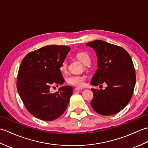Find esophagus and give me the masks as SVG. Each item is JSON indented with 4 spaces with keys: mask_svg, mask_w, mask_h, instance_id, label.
<instances>
[{
    "mask_svg": "<svg viewBox=\"0 0 148 148\" xmlns=\"http://www.w3.org/2000/svg\"><path fill=\"white\" fill-rule=\"evenodd\" d=\"M75 91H79V90H83V88H76L74 89Z\"/></svg>",
    "mask_w": 148,
    "mask_h": 148,
    "instance_id": "1",
    "label": "esophagus"
}]
</instances>
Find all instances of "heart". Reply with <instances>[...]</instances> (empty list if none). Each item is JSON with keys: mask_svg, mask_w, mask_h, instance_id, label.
I'll return each instance as SVG.
<instances>
[{"mask_svg": "<svg viewBox=\"0 0 148 148\" xmlns=\"http://www.w3.org/2000/svg\"><path fill=\"white\" fill-rule=\"evenodd\" d=\"M76 57L83 63L84 65H88L90 64L91 59L89 55L86 53L81 52L76 55ZM60 69L62 72H65L67 69V62L64 61L62 62ZM86 77L84 75H69L66 77V82L70 85L81 88L84 86L85 82Z\"/></svg>", "mask_w": 148, "mask_h": 148, "instance_id": "obj_1", "label": "heart"}]
</instances>
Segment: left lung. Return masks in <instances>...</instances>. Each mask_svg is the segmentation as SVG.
I'll list each match as a JSON object with an SVG mask.
<instances>
[{
	"instance_id": "1",
	"label": "left lung",
	"mask_w": 148,
	"mask_h": 148,
	"mask_svg": "<svg viewBox=\"0 0 148 148\" xmlns=\"http://www.w3.org/2000/svg\"><path fill=\"white\" fill-rule=\"evenodd\" d=\"M86 45L94 49L98 58V69L91 84H107L104 90L92 88L91 106L99 114H115L125 108L133 95L136 76L132 60L121 47L103 40H96Z\"/></svg>"
}]
</instances>
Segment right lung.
I'll use <instances>...</instances> for the list:
<instances>
[{
	"instance_id": "right-lung-1",
	"label": "right lung",
	"mask_w": 148,
	"mask_h": 148,
	"mask_svg": "<svg viewBox=\"0 0 148 148\" xmlns=\"http://www.w3.org/2000/svg\"><path fill=\"white\" fill-rule=\"evenodd\" d=\"M71 48L48 45L29 53L22 60L17 78V90L25 106L34 116L52 121L65 112L73 92L71 86L51 93L52 85L64 84L60 69Z\"/></svg>"
}]
</instances>
